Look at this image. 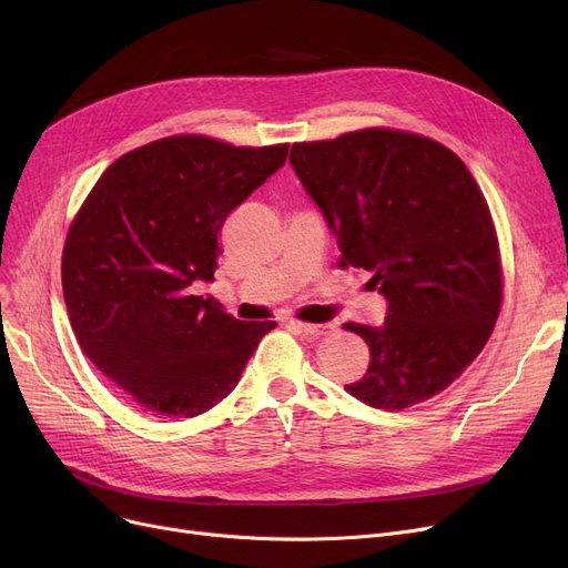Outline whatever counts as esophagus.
Segmentation results:
<instances>
[{"label": "esophagus", "mask_w": 568, "mask_h": 568, "mask_svg": "<svg viewBox=\"0 0 568 568\" xmlns=\"http://www.w3.org/2000/svg\"><path fill=\"white\" fill-rule=\"evenodd\" d=\"M292 329L296 334H304L311 338H322V336H329L334 332V324H306V322H290Z\"/></svg>", "instance_id": "34e87169"}]
</instances>
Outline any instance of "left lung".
Instances as JSON below:
<instances>
[{"label": "left lung", "instance_id": "8db88e82", "mask_svg": "<svg viewBox=\"0 0 568 568\" xmlns=\"http://www.w3.org/2000/svg\"><path fill=\"white\" fill-rule=\"evenodd\" d=\"M292 170L343 253L386 300L379 326L345 324L371 364L345 389L377 409L444 392L479 356L501 306L497 234L465 163L424 135L364 129L292 144Z\"/></svg>", "mask_w": 568, "mask_h": 568}]
</instances>
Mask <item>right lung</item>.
Here are the masks:
<instances>
[{"mask_svg":"<svg viewBox=\"0 0 568 568\" xmlns=\"http://www.w3.org/2000/svg\"><path fill=\"white\" fill-rule=\"evenodd\" d=\"M285 159L287 144L163 138L116 159L84 200L62 257L69 320L87 359L142 409H212L276 326L193 287L214 281L227 214Z\"/></svg>","mask_w":568,"mask_h":568,"instance_id":"obj_1","label":"right lung"}]
</instances>
